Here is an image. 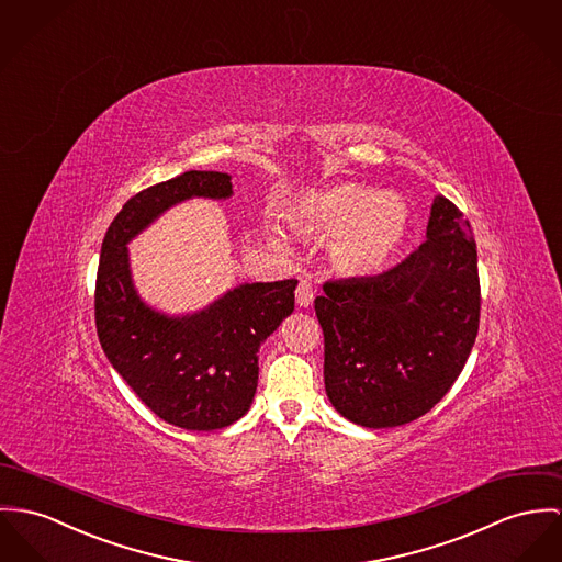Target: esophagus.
Segmentation results:
<instances>
[{
    "mask_svg": "<svg viewBox=\"0 0 562 562\" xmlns=\"http://www.w3.org/2000/svg\"><path fill=\"white\" fill-rule=\"evenodd\" d=\"M295 300L300 307H307L312 300H314V282L310 278H302L300 284H297V291H295Z\"/></svg>",
    "mask_w": 562,
    "mask_h": 562,
    "instance_id": "esophagus-1",
    "label": "esophagus"
}]
</instances>
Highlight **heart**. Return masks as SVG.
<instances>
[{
    "label": "heart",
    "mask_w": 562,
    "mask_h": 562,
    "mask_svg": "<svg viewBox=\"0 0 562 562\" xmlns=\"http://www.w3.org/2000/svg\"><path fill=\"white\" fill-rule=\"evenodd\" d=\"M291 222L316 239H329L331 262L350 276L379 271L404 241L408 207L393 192L357 181H338L302 194Z\"/></svg>",
    "instance_id": "1"
}]
</instances>
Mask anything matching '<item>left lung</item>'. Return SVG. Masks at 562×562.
Returning <instances> with one entry per match:
<instances>
[{
    "instance_id": "left-lung-1",
    "label": "left lung",
    "mask_w": 562,
    "mask_h": 562,
    "mask_svg": "<svg viewBox=\"0 0 562 562\" xmlns=\"http://www.w3.org/2000/svg\"><path fill=\"white\" fill-rule=\"evenodd\" d=\"M428 239L374 278L329 280L314 310L325 336V391L363 428L426 415L460 376L481 312L471 222L436 196Z\"/></svg>"
}]
</instances>
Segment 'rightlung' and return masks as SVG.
<instances>
[{"label":"right lung","mask_w":562,"mask_h":562,"mask_svg":"<svg viewBox=\"0 0 562 562\" xmlns=\"http://www.w3.org/2000/svg\"><path fill=\"white\" fill-rule=\"evenodd\" d=\"M231 192V177L217 171L149 186L111 222L100 250L93 295L100 345L140 402L186 430H220L248 413L260 345L295 310L297 280L241 284L199 314L169 318L138 300L126 244L179 201Z\"/></svg>","instance_id":"add662e5"}]
</instances>
